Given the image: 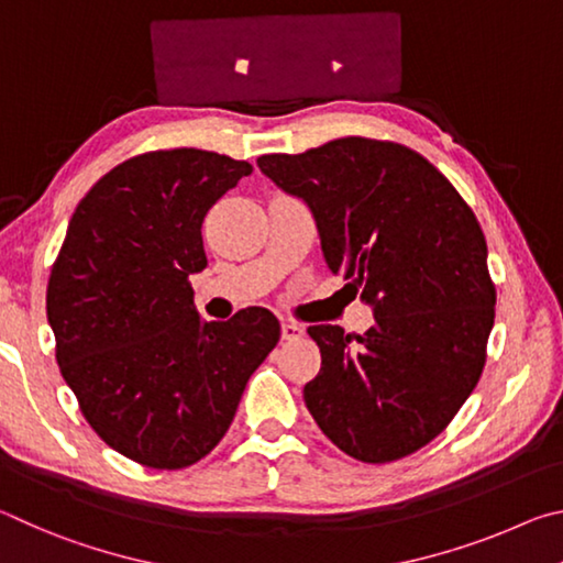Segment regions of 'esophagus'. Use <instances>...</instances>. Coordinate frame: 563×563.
Segmentation results:
<instances>
[{"label": "esophagus", "instance_id": "obj_1", "mask_svg": "<svg viewBox=\"0 0 563 563\" xmlns=\"http://www.w3.org/2000/svg\"><path fill=\"white\" fill-rule=\"evenodd\" d=\"M280 335H283V340H298L305 335V328L292 320H285L280 325Z\"/></svg>", "mask_w": 563, "mask_h": 563}]
</instances>
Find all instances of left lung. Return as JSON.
<instances>
[{"mask_svg":"<svg viewBox=\"0 0 563 563\" xmlns=\"http://www.w3.org/2000/svg\"><path fill=\"white\" fill-rule=\"evenodd\" d=\"M310 208L322 258L373 308L365 335L310 325L320 373L302 389L328 440L383 464L432 442L479 383L497 292L472 208L430 161L399 144L338 139L261 156Z\"/></svg>","mask_w":563,"mask_h":563,"instance_id":"8db88e82","label":"left lung"}]
</instances>
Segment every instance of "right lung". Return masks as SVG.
Returning a JSON list of instances; mask_svg holds the SVG:
<instances>
[{
	"instance_id": "1",
	"label": "right lung",
	"mask_w": 563,
	"mask_h": 563,
	"mask_svg": "<svg viewBox=\"0 0 563 563\" xmlns=\"http://www.w3.org/2000/svg\"><path fill=\"white\" fill-rule=\"evenodd\" d=\"M247 161L198 148L129 158L93 184L46 288L56 362L103 442L151 470H184L231 427L255 367L278 345L271 310L206 322L190 275L201 225Z\"/></svg>"
}]
</instances>
